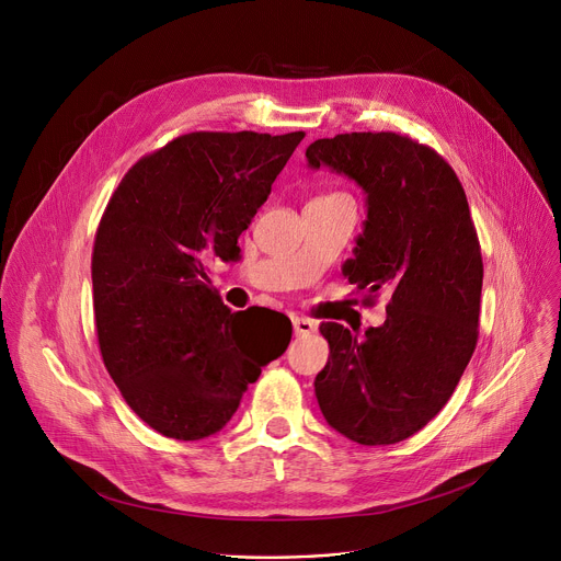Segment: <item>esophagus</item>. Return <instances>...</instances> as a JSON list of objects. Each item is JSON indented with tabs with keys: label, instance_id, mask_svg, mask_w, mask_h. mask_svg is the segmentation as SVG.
Returning <instances> with one entry per match:
<instances>
[{
	"label": "esophagus",
	"instance_id": "obj_1",
	"mask_svg": "<svg viewBox=\"0 0 561 561\" xmlns=\"http://www.w3.org/2000/svg\"><path fill=\"white\" fill-rule=\"evenodd\" d=\"M290 320H293V331H295V335H311V333H316L318 331V324L313 322V320H309V318H301V316H290Z\"/></svg>",
	"mask_w": 561,
	"mask_h": 561
}]
</instances>
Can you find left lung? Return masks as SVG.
I'll return each instance as SVG.
<instances>
[{"label": "left lung", "mask_w": 561, "mask_h": 561, "mask_svg": "<svg viewBox=\"0 0 561 561\" xmlns=\"http://www.w3.org/2000/svg\"><path fill=\"white\" fill-rule=\"evenodd\" d=\"M367 194V221L348 284L387 320L358 340L322 322L329 363L316 378L327 423L360 445H393L423 430L454 393L477 340L483 260L461 181L432 147L396 131H351L309 145Z\"/></svg>", "instance_id": "8db88e82"}]
</instances>
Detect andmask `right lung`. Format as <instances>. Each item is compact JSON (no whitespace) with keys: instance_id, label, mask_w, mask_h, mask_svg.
<instances>
[{"instance_id":"add662e5","label":"right lung","mask_w":561,"mask_h":561,"mask_svg":"<svg viewBox=\"0 0 561 561\" xmlns=\"http://www.w3.org/2000/svg\"><path fill=\"white\" fill-rule=\"evenodd\" d=\"M304 138L192 131L118 183L98 224L91 282L103 363L134 414L176 440L217 434L290 331L252 353L206 262L239 260V234ZM290 324V322H288Z\"/></svg>"}]
</instances>
